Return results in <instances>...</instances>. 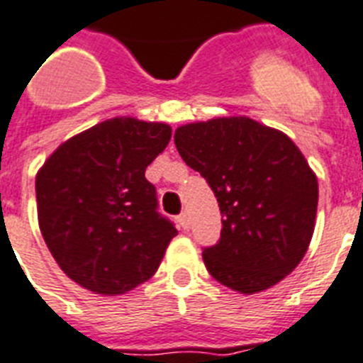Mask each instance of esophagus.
<instances>
[{
  "mask_svg": "<svg viewBox=\"0 0 363 363\" xmlns=\"http://www.w3.org/2000/svg\"><path fill=\"white\" fill-rule=\"evenodd\" d=\"M178 223L179 227L184 228V230H187V228H189V216H187V213H182V216L178 217Z\"/></svg>",
  "mask_w": 363,
  "mask_h": 363,
  "instance_id": "esophagus-1",
  "label": "esophagus"
}]
</instances>
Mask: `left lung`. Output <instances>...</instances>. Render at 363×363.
I'll list each match as a JSON object with an SVG mask.
<instances>
[{
	"instance_id": "8db88e82",
	"label": "left lung",
	"mask_w": 363,
	"mask_h": 363,
	"mask_svg": "<svg viewBox=\"0 0 363 363\" xmlns=\"http://www.w3.org/2000/svg\"><path fill=\"white\" fill-rule=\"evenodd\" d=\"M174 142L219 202L221 240L202 253L211 277L240 294L285 279L307 253L318 204L317 176L296 144L245 116L187 123Z\"/></svg>"
}]
</instances>
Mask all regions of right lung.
<instances>
[{
	"instance_id": "add662e5",
	"label": "right lung",
	"mask_w": 363,
	"mask_h": 363,
	"mask_svg": "<svg viewBox=\"0 0 363 363\" xmlns=\"http://www.w3.org/2000/svg\"><path fill=\"white\" fill-rule=\"evenodd\" d=\"M159 121L112 118L65 140L35 178L40 234L86 291L118 296L147 281L178 230L157 213L146 168L168 146Z\"/></svg>"
}]
</instances>
